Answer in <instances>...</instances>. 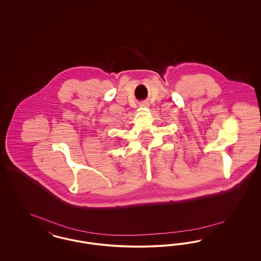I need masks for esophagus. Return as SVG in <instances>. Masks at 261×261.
<instances>
[{
	"label": "esophagus",
	"mask_w": 261,
	"mask_h": 261,
	"mask_svg": "<svg viewBox=\"0 0 261 261\" xmlns=\"http://www.w3.org/2000/svg\"><path fill=\"white\" fill-rule=\"evenodd\" d=\"M140 107L147 108V107H149V105H148V102H141V103H140Z\"/></svg>",
	"instance_id": "esophagus-1"
}]
</instances>
